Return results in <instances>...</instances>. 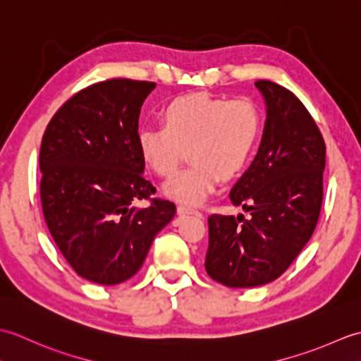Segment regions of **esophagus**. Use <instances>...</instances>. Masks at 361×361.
Returning a JSON list of instances; mask_svg holds the SVG:
<instances>
[{
	"instance_id": "obj_1",
	"label": "esophagus",
	"mask_w": 361,
	"mask_h": 361,
	"mask_svg": "<svg viewBox=\"0 0 361 361\" xmlns=\"http://www.w3.org/2000/svg\"><path fill=\"white\" fill-rule=\"evenodd\" d=\"M178 214H181V216H202V212L198 209H194V208H189V206H185V204H180L178 206Z\"/></svg>"
}]
</instances>
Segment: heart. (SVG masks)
I'll return each mask as SVG.
<instances>
[{
  "instance_id": "heart-1",
  "label": "heart",
  "mask_w": 361,
  "mask_h": 361,
  "mask_svg": "<svg viewBox=\"0 0 361 361\" xmlns=\"http://www.w3.org/2000/svg\"><path fill=\"white\" fill-rule=\"evenodd\" d=\"M164 126L142 127L137 144L145 163L157 175L172 176L185 158L190 166L166 183L167 197L198 204L248 166L262 133V116L248 99L195 93L173 99L163 111Z\"/></svg>"
}]
</instances>
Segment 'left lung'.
<instances>
[{"label":"left lung","instance_id":"left-lung-1","mask_svg":"<svg viewBox=\"0 0 361 361\" xmlns=\"http://www.w3.org/2000/svg\"><path fill=\"white\" fill-rule=\"evenodd\" d=\"M267 119L257 155L229 192L250 219L212 214L204 268L231 288L278 279L315 231L323 204L326 144L299 99L257 80Z\"/></svg>","mask_w":361,"mask_h":361}]
</instances>
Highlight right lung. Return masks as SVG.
Here are the masks:
<instances>
[{
  "mask_svg": "<svg viewBox=\"0 0 361 361\" xmlns=\"http://www.w3.org/2000/svg\"><path fill=\"white\" fill-rule=\"evenodd\" d=\"M157 83L111 79L80 90L49 121L40 147L44 221L83 279L116 286L142 267L175 204L152 198L137 144L141 106ZM149 200L137 209L133 203Z\"/></svg>",
  "mask_w": 361,
  "mask_h": 361,
  "instance_id": "add662e5",
  "label": "right lung"
}]
</instances>
